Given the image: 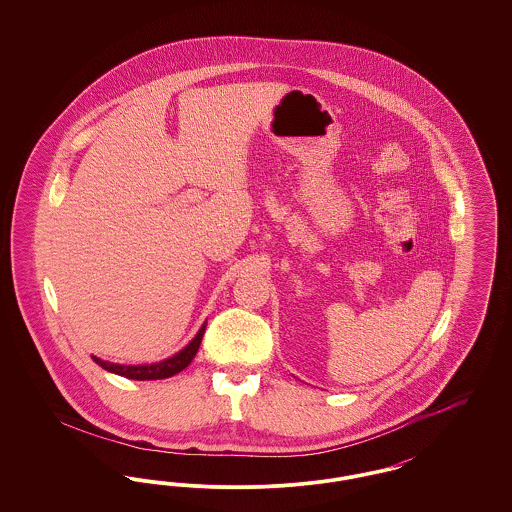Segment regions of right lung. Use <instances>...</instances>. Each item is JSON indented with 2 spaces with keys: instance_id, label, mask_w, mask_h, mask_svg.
Returning <instances> with one entry per match:
<instances>
[{
  "instance_id": "add662e5",
  "label": "right lung",
  "mask_w": 512,
  "mask_h": 512,
  "mask_svg": "<svg viewBox=\"0 0 512 512\" xmlns=\"http://www.w3.org/2000/svg\"><path fill=\"white\" fill-rule=\"evenodd\" d=\"M203 334H205V324L199 328V332L195 334L194 340L190 341L182 351H178L176 355H172V357L161 361V363H155V365H115V363H109V361H101L99 357H92V359L101 368H105L109 372H115V374L124 376V378H130V380H161V378H171V376L178 374L180 370H184L186 366L194 361L195 353L199 349V343H201Z\"/></svg>"
}]
</instances>
